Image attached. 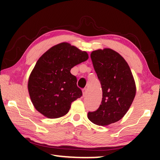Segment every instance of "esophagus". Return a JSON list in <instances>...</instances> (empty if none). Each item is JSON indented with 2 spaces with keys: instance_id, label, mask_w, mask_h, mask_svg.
<instances>
[{
  "instance_id": "1",
  "label": "esophagus",
  "mask_w": 160,
  "mask_h": 160,
  "mask_svg": "<svg viewBox=\"0 0 160 160\" xmlns=\"http://www.w3.org/2000/svg\"><path fill=\"white\" fill-rule=\"evenodd\" d=\"M87 92H88V90H87V88H84L83 90H82V94H83V96H85V95H86Z\"/></svg>"
}]
</instances>
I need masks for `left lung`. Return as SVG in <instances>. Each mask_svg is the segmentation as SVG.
<instances>
[{
    "mask_svg": "<svg viewBox=\"0 0 160 160\" xmlns=\"http://www.w3.org/2000/svg\"><path fill=\"white\" fill-rule=\"evenodd\" d=\"M90 56L102 85V99L98 109L88 112V117L96 125L108 126L128 112L136 92L135 80L128 64L116 51L98 49Z\"/></svg>",
    "mask_w": 160,
    "mask_h": 160,
    "instance_id": "left-lung-1",
    "label": "left lung"
}]
</instances>
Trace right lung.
Here are the masks:
<instances>
[{
  "instance_id": "add662e5",
  "label": "right lung",
  "mask_w": 160,
  "mask_h": 160,
  "mask_svg": "<svg viewBox=\"0 0 160 160\" xmlns=\"http://www.w3.org/2000/svg\"><path fill=\"white\" fill-rule=\"evenodd\" d=\"M88 59V54L63 42L53 46L37 61L28 80V91L38 112L48 118L68 112L71 103L82 95L72 67Z\"/></svg>"
}]
</instances>
